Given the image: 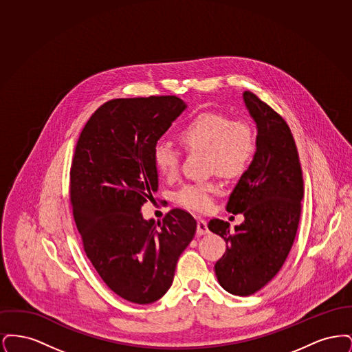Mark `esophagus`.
Returning <instances> with one entry per match:
<instances>
[{
	"mask_svg": "<svg viewBox=\"0 0 352 352\" xmlns=\"http://www.w3.org/2000/svg\"><path fill=\"white\" fill-rule=\"evenodd\" d=\"M208 232L210 231H208V227H207V221L203 220V219H199L198 226H197V234L201 236V234H207Z\"/></svg>",
	"mask_w": 352,
	"mask_h": 352,
	"instance_id": "1",
	"label": "esophagus"
}]
</instances>
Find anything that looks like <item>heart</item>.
Returning a JSON list of instances; mask_svg holds the SVG:
<instances>
[{
  "mask_svg": "<svg viewBox=\"0 0 352 352\" xmlns=\"http://www.w3.org/2000/svg\"><path fill=\"white\" fill-rule=\"evenodd\" d=\"M178 137L187 151H206L210 171L227 178L247 171L257 151L251 122L219 112L199 113L184 125ZM153 162L160 175L174 178L179 170V153L168 142H158L153 151ZM217 192L218 184L214 182L186 184L175 194V201L190 210L207 211Z\"/></svg>",
  "mask_w": 352,
  "mask_h": 352,
  "instance_id": "b5f03b06",
  "label": "heart"
}]
</instances>
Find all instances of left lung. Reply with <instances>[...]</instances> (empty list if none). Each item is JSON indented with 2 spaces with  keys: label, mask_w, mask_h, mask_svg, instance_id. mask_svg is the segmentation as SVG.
<instances>
[{
  "label": "left lung",
  "mask_w": 352,
  "mask_h": 352,
  "mask_svg": "<svg viewBox=\"0 0 352 352\" xmlns=\"http://www.w3.org/2000/svg\"><path fill=\"white\" fill-rule=\"evenodd\" d=\"M243 98L256 122L257 151L230 195L227 211L243 214L244 221L231 231L228 221L212 219L208 230L227 243L215 264L219 284L245 297L283 268L297 234L305 190L298 151L286 121L250 91Z\"/></svg>",
  "instance_id": "left-lung-1"
}]
</instances>
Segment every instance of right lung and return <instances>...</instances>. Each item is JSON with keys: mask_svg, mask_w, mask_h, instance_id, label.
Wrapping results in <instances>:
<instances>
[{"mask_svg": "<svg viewBox=\"0 0 352 352\" xmlns=\"http://www.w3.org/2000/svg\"><path fill=\"white\" fill-rule=\"evenodd\" d=\"M177 96L107 101L87 121L69 171V201L84 251L101 280L126 301L160 300L197 221L181 208L145 220L158 190L153 151L184 109Z\"/></svg>", "mask_w": 352, "mask_h": 352, "instance_id": "right-lung-1", "label": "right lung"}]
</instances>
